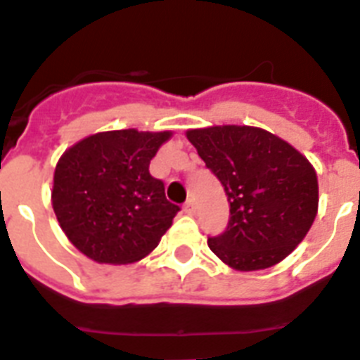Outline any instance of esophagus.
<instances>
[{
  "instance_id": "1",
  "label": "esophagus",
  "mask_w": 360,
  "mask_h": 360,
  "mask_svg": "<svg viewBox=\"0 0 360 360\" xmlns=\"http://www.w3.org/2000/svg\"><path fill=\"white\" fill-rule=\"evenodd\" d=\"M184 213H186V214H195L196 213L195 200H187L186 202V205H184Z\"/></svg>"
}]
</instances>
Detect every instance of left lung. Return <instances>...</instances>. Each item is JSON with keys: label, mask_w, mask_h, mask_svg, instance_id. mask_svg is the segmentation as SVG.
Here are the masks:
<instances>
[{"label": "left lung", "mask_w": 360, "mask_h": 360, "mask_svg": "<svg viewBox=\"0 0 360 360\" xmlns=\"http://www.w3.org/2000/svg\"><path fill=\"white\" fill-rule=\"evenodd\" d=\"M187 140L211 169L229 202V224L207 240L236 271L271 268L308 235L319 210L317 173L293 146L266 129L213 125Z\"/></svg>", "instance_id": "left-lung-1"}]
</instances>
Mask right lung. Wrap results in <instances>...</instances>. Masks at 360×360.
<instances>
[{
  "label": "right lung",
  "instance_id": "1",
  "mask_svg": "<svg viewBox=\"0 0 360 360\" xmlns=\"http://www.w3.org/2000/svg\"><path fill=\"white\" fill-rule=\"evenodd\" d=\"M171 131H103L79 140L54 169L51 200L60 227L94 262L131 264L158 245L180 207L165 198L150 160Z\"/></svg>",
  "mask_w": 360,
  "mask_h": 360
}]
</instances>
